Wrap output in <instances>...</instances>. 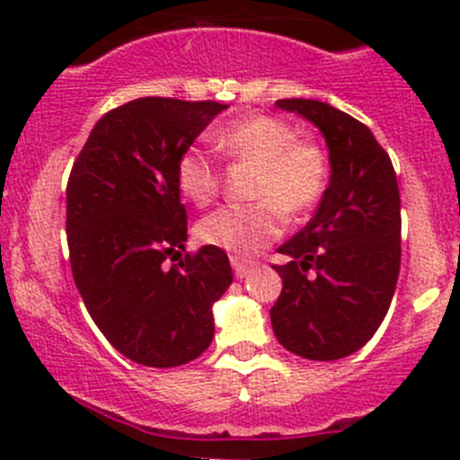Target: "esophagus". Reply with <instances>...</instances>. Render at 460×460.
<instances>
[{
    "label": "esophagus",
    "mask_w": 460,
    "mask_h": 460,
    "mask_svg": "<svg viewBox=\"0 0 460 460\" xmlns=\"http://www.w3.org/2000/svg\"><path fill=\"white\" fill-rule=\"evenodd\" d=\"M231 267H234V273L235 278H247L249 273L256 269V262L253 260H244V258H238V256H231Z\"/></svg>",
    "instance_id": "obj_1"
}]
</instances>
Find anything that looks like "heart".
I'll list each match as a JSON object with an SVG mask.
<instances>
[{
  "mask_svg": "<svg viewBox=\"0 0 460 460\" xmlns=\"http://www.w3.org/2000/svg\"><path fill=\"white\" fill-rule=\"evenodd\" d=\"M217 146L234 162L256 166L247 204H225L198 222L204 244L252 256L278 238L282 214L300 216L316 207L327 189L329 160L323 146L298 137L294 124L276 115H252L216 136ZM180 193L204 207L220 191V169L198 146H189L175 162Z\"/></svg>",
  "mask_w": 460,
  "mask_h": 460,
  "instance_id": "b5f03b06",
  "label": "heart"
}]
</instances>
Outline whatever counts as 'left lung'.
Masks as SVG:
<instances>
[{
	"instance_id": "8db88e82",
	"label": "left lung",
	"mask_w": 460,
	"mask_h": 460,
	"mask_svg": "<svg viewBox=\"0 0 460 460\" xmlns=\"http://www.w3.org/2000/svg\"><path fill=\"white\" fill-rule=\"evenodd\" d=\"M276 106L316 124L332 178L316 216L278 252L282 291L271 307L278 342L309 360L358 351L383 323L401 271V193L396 171L374 133L318 100Z\"/></svg>"
}]
</instances>
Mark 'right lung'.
<instances>
[{"label": "right lung", "instance_id": "right-lung-1", "mask_svg": "<svg viewBox=\"0 0 460 460\" xmlns=\"http://www.w3.org/2000/svg\"><path fill=\"white\" fill-rule=\"evenodd\" d=\"M225 109L211 100L127 102L93 127L71 169L73 280L106 341L137 365L178 367L207 351L211 307L234 280L222 249L182 258L187 208L175 182L180 153Z\"/></svg>", "mask_w": 460, "mask_h": 460}]
</instances>
